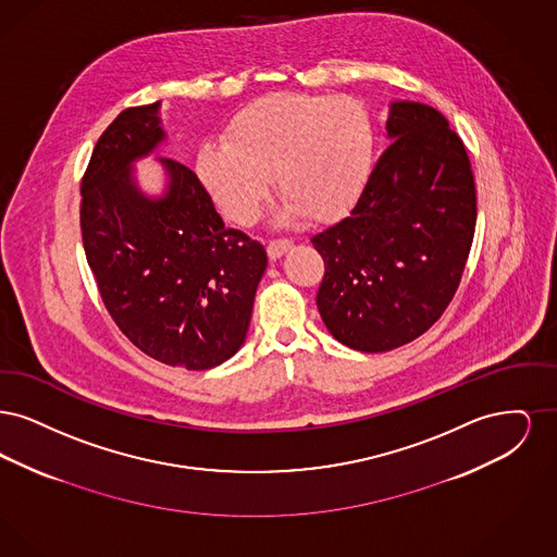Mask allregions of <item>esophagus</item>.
Instances as JSON below:
<instances>
[{
	"label": "esophagus",
	"instance_id": "34e87169",
	"mask_svg": "<svg viewBox=\"0 0 557 557\" xmlns=\"http://www.w3.org/2000/svg\"><path fill=\"white\" fill-rule=\"evenodd\" d=\"M292 248V239H273L267 244V255L271 261L280 259L282 255H286Z\"/></svg>",
	"mask_w": 557,
	"mask_h": 557
}]
</instances>
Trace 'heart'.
Wrapping results in <instances>:
<instances>
[{
  "instance_id": "obj_1",
  "label": "heart",
  "mask_w": 557,
  "mask_h": 557,
  "mask_svg": "<svg viewBox=\"0 0 557 557\" xmlns=\"http://www.w3.org/2000/svg\"><path fill=\"white\" fill-rule=\"evenodd\" d=\"M373 146V121L361 100L277 94L238 110L225 127V141L202 144L196 173L219 209L239 225L259 216L273 173L286 194L284 221L307 212L315 221H332L361 196Z\"/></svg>"
}]
</instances>
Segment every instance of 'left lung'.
Listing matches in <instances>:
<instances>
[{"label": "left lung", "instance_id": "1", "mask_svg": "<svg viewBox=\"0 0 557 557\" xmlns=\"http://www.w3.org/2000/svg\"><path fill=\"white\" fill-rule=\"evenodd\" d=\"M393 141L357 205L311 242L325 275L319 315L355 350L384 352L428 332L449 307L476 230V186L461 137L420 102H393Z\"/></svg>", "mask_w": 557, "mask_h": 557}]
</instances>
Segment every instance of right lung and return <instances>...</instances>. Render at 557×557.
Here are the masks:
<instances>
[{
  "label": "right lung",
  "mask_w": 557,
  "mask_h": 557,
  "mask_svg": "<svg viewBox=\"0 0 557 557\" xmlns=\"http://www.w3.org/2000/svg\"><path fill=\"white\" fill-rule=\"evenodd\" d=\"M160 102L123 110L100 135L81 182L83 248L104 307L148 357L211 370L246 341L263 244L225 227L191 169L160 159L166 189L146 196L133 162L164 141Z\"/></svg>",
  "instance_id": "obj_1"
}]
</instances>
